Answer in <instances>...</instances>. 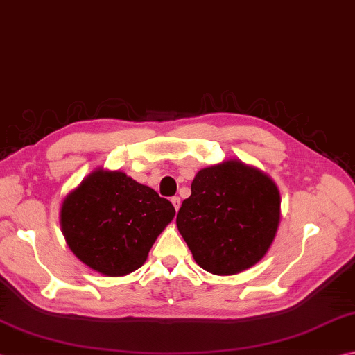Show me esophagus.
<instances>
[{
    "instance_id": "34e87169",
    "label": "esophagus",
    "mask_w": 355,
    "mask_h": 355,
    "mask_svg": "<svg viewBox=\"0 0 355 355\" xmlns=\"http://www.w3.org/2000/svg\"><path fill=\"white\" fill-rule=\"evenodd\" d=\"M171 202H173V206H174V209H176V212H178L179 207H181V198L174 196V198H171Z\"/></svg>"
}]
</instances>
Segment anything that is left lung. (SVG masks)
I'll use <instances>...</instances> for the list:
<instances>
[{
  "mask_svg": "<svg viewBox=\"0 0 355 355\" xmlns=\"http://www.w3.org/2000/svg\"><path fill=\"white\" fill-rule=\"evenodd\" d=\"M279 221L281 195L272 179L231 159L196 173L176 225L202 270L231 276L262 260Z\"/></svg>",
  "mask_w": 355,
  "mask_h": 355,
  "instance_id": "8db88e82",
  "label": "left lung"
}]
</instances>
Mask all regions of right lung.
Masks as SVG:
<instances>
[{
	"label": "right lung",
	"mask_w": 355,
	"mask_h": 355,
	"mask_svg": "<svg viewBox=\"0 0 355 355\" xmlns=\"http://www.w3.org/2000/svg\"><path fill=\"white\" fill-rule=\"evenodd\" d=\"M173 204L123 171H92L67 195L60 227L74 256L104 276L129 275L146 262L174 218Z\"/></svg>",
	"instance_id": "right-lung-1"
}]
</instances>
